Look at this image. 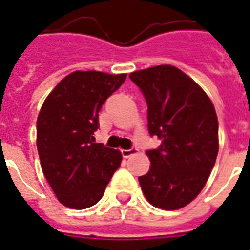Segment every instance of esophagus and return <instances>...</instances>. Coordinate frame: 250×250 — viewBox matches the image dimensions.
I'll use <instances>...</instances> for the list:
<instances>
[{
	"mask_svg": "<svg viewBox=\"0 0 250 250\" xmlns=\"http://www.w3.org/2000/svg\"><path fill=\"white\" fill-rule=\"evenodd\" d=\"M137 151H138V148L137 147H131L130 150H123V156L124 158H130L131 155H134V154H137Z\"/></svg>",
	"mask_w": 250,
	"mask_h": 250,
	"instance_id": "esophagus-1",
	"label": "esophagus"
}]
</instances>
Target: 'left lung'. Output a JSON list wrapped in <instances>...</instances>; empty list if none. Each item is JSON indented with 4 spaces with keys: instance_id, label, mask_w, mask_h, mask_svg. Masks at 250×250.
Returning <instances> with one entry per match:
<instances>
[{
    "instance_id": "obj_1",
    "label": "left lung",
    "mask_w": 250,
    "mask_h": 250,
    "mask_svg": "<svg viewBox=\"0 0 250 250\" xmlns=\"http://www.w3.org/2000/svg\"><path fill=\"white\" fill-rule=\"evenodd\" d=\"M147 103V126L160 146L146 151L151 167L139 176L155 208L179 210L201 193L215 164L219 139L214 104L193 79L172 65L133 71Z\"/></svg>"
}]
</instances>
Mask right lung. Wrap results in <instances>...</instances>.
Returning a JSON list of instances; mask_svg holds the SVG:
<instances>
[{
    "label": "right lung",
    "mask_w": 250,
    "mask_h": 250,
    "mask_svg": "<svg viewBox=\"0 0 250 250\" xmlns=\"http://www.w3.org/2000/svg\"><path fill=\"white\" fill-rule=\"evenodd\" d=\"M126 74L73 71L46 96L36 121L42 173L60 202L82 210L98 204L120 167L119 150L95 143L99 111Z\"/></svg>",
    "instance_id": "1"
}]
</instances>
